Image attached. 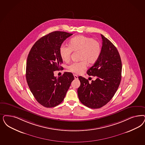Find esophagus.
<instances>
[{"instance_id":"1","label":"esophagus","mask_w":145,"mask_h":145,"mask_svg":"<svg viewBox=\"0 0 145 145\" xmlns=\"http://www.w3.org/2000/svg\"><path fill=\"white\" fill-rule=\"evenodd\" d=\"M74 79H78V75H76V74H74Z\"/></svg>"}]
</instances>
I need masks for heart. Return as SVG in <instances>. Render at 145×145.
<instances>
[{
	"instance_id": "1",
	"label": "heart",
	"mask_w": 145,
	"mask_h": 145,
	"mask_svg": "<svg viewBox=\"0 0 145 145\" xmlns=\"http://www.w3.org/2000/svg\"><path fill=\"white\" fill-rule=\"evenodd\" d=\"M73 51H79V62L72 63L67 69L71 72L79 74L81 73L88 64H94L98 60L101 53L100 43L93 39L84 35H78L72 38L69 46L61 44L59 47V55L65 61L70 60Z\"/></svg>"
}]
</instances>
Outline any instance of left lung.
<instances>
[{
    "instance_id": "8db88e82",
    "label": "left lung",
    "mask_w": 145,
    "mask_h": 145,
    "mask_svg": "<svg viewBox=\"0 0 145 145\" xmlns=\"http://www.w3.org/2000/svg\"><path fill=\"white\" fill-rule=\"evenodd\" d=\"M99 58L87 71L96 80H88L79 76L80 87L78 95L80 102L91 109H98L107 104L118 89L121 78L122 64L120 54L109 40L103 35Z\"/></svg>"
}]
</instances>
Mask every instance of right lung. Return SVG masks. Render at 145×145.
<instances>
[{
    "mask_svg": "<svg viewBox=\"0 0 145 145\" xmlns=\"http://www.w3.org/2000/svg\"><path fill=\"white\" fill-rule=\"evenodd\" d=\"M72 34L55 31L41 37L31 48L27 57L25 77L35 99L46 108L59 105L74 78L71 72L59 77L54 71L62 69L59 47Z\"/></svg>",
    "mask_w": 145,
    "mask_h": 145,
    "instance_id": "1",
    "label": "right lung"
}]
</instances>
